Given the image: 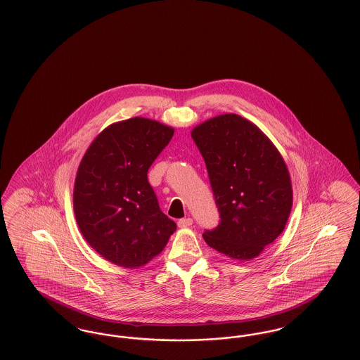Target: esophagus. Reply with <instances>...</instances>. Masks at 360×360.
<instances>
[{
  "label": "esophagus",
  "instance_id": "34e87169",
  "mask_svg": "<svg viewBox=\"0 0 360 360\" xmlns=\"http://www.w3.org/2000/svg\"><path fill=\"white\" fill-rule=\"evenodd\" d=\"M193 224V220L190 219V217H185V219H181L179 221H178V226L179 228H188Z\"/></svg>",
  "mask_w": 360,
  "mask_h": 360
}]
</instances>
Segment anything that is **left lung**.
<instances>
[{"label": "left lung", "mask_w": 360, "mask_h": 360, "mask_svg": "<svg viewBox=\"0 0 360 360\" xmlns=\"http://www.w3.org/2000/svg\"><path fill=\"white\" fill-rule=\"evenodd\" d=\"M191 137L221 219L204 232L206 244L232 259L257 257L290 214L292 188L283 158L255 124L233 113L197 125Z\"/></svg>", "instance_id": "obj_1"}]
</instances>
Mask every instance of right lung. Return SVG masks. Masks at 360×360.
Instances as JSON below:
<instances>
[{"label": "right lung", "mask_w": 360, "mask_h": 360, "mask_svg": "<svg viewBox=\"0 0 360 360\" xmlns=\"http://www.w3.org/2000/svg\"><path fill=\"white\" fill-rule=\"evenodd\" d=\"M174 129L134 117L109 125L87 148L74 184V213L106 260L136 269L159 255L176 229L159 207L147 172Z\"/></svg>", "instance_id": "add662e5"}]
</instances>
